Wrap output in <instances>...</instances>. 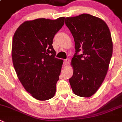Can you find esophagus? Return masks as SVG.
I'll list each match as a JSON object with an SVG mask.
<instances>
[{
	"label": "esophagus",
	"mask_w": 122,
	"mask_h": 122,
	"mask_svg": "<svg viewBox=\"0 0 122 122\" xmlns=\"http://www.w3.org/2000/svg\"><path fill=\"white\" fill-rule=\"evenodd\" d=\"M69 61H70V59L67 58V59H65L64 60V65H68L69 63Z\"/></svg>",
	"instance_id": "esophagus-1"
}]
</instances>
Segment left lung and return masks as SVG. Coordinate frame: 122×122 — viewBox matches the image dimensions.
Here are the masks:
<instances>
[{
  "label": "left lung",
  "instance_id": "obj_1",
  "mask_svg": "<svg viewBox=\"0 0 122 122\" xmlns=\"http://www.w3.org/2000/svg\"><path fill=\"white\" fill-rule=\"evenodd\" d=\"M65 24L75 42L74 73L69 78L72 90L77 96L90 97L107 73L112 54L110 30L104 21L88 14L66 17Z\"/></svg>",
  "mask_w": 122,
  "mask_h": 122
}]
</instances>
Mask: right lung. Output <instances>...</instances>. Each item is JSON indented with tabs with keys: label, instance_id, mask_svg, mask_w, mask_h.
<instances>
[{
	"label": "right lung",
	"instance_id": "1",
	"mask_svg": "<svg viewBox=\"0 0 122 122\" xmlns=\"http://www.w3.org/2000/svg\"><path fill=\"white\" fill-rule=\"evenodd\" d=\"M64 23L65 17L27 21L14 35V67L25 90L38 100H48L55 95L63 60L55 57L52 44Z\"/></svg>",
	"mask_w": 122,
	"mask_h": 122
}]
</instances>
